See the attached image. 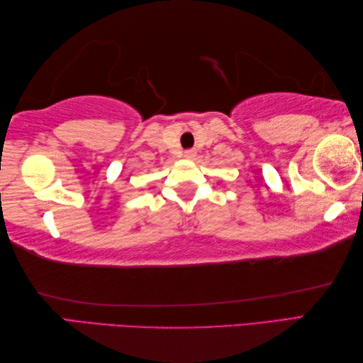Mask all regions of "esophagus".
I'll return each instance as SVG.
<instances>
[{
	"label": "esophagus",
	"instance_id": "34e87169",
	"mask_svg": "<svg viewBox=\"0 0 363 363\" xmlns=\"http://www.w3.org/2000/svg\"><path fill=\"white\" fill-rule=\"evenodd\" d=\"M195 154H196L195 150H186V151H184V157H186V159H194Z\"/></svg>",
	"mask_w": 363,
	"mask_h": 363
}]
</instances>
